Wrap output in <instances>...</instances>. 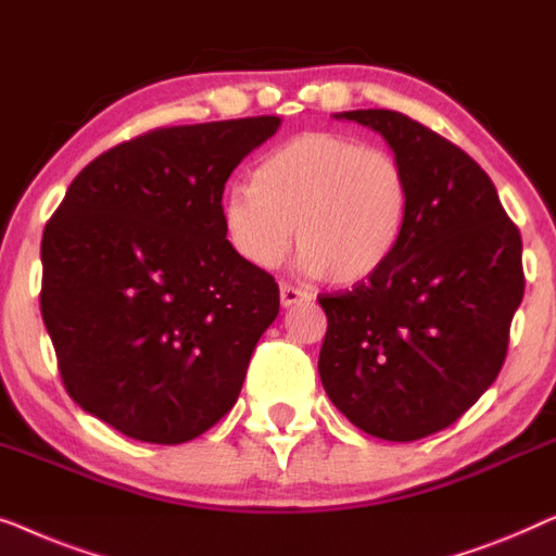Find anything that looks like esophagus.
Wrapping results in <instances>:
<instances>
[{
    "instance_id": "1",
    "label": "esophagus",
    "mask_w": 556,
    "mask_h": 556,
    "mask_svg": "<svg viewBox=\"0 0 556 556\" xmlns=\"http://www.w3.org/2000/svg\"><path fill=\"white\" fill-rule=\"evenodd\" d=\"M304 300H312V294L302 292V289H296L292 285H287V281H281V285H279V302H281V307H292V304L304 302Z\"/></svg>"
}]
</instances>
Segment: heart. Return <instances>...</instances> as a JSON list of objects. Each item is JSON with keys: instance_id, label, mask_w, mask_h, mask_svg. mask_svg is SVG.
<instances>
[{"instance_id": "obj_1", "label": "heart", "mask_w": 556, "mask_h": 556, "mask_svg": "<svg viewBox=\"0 0 556 556\" xmlns=\"http://www.w3.org/2000/svg\"><path fill=\"white\" fill-rule=\"evenodd\" d=\"M408 208L410 181L393 153L309 130L264 155L252 186L224 193L222 226L231 252L256 269L279 267L294 233L304 271L355 285L395 252Z\"/></svg>"}]
</instances>
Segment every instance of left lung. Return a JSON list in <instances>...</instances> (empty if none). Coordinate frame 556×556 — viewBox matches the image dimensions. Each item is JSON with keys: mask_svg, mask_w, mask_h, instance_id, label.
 <instances>
[{"mask_svg": "<svg viewBox=\"0 0 556 556\" xmlns=\"http://www.w3.org/2000/svg\"><path fill=\"white\" fill-rule=\"evenodd\" d=\"M380 132L410 181L390 260L350 289L319 294V378L342 416L408 443L464 416L502 370L523 296L521 233L471 155L395 111H350Z\"/></svg>", "mask_w": 556, "mask_h": 556, "instance_id": "left-lung-1", "label": "left lung"}]
</instances>
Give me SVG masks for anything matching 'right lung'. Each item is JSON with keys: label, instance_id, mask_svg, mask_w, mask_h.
<instances>
[{"label": "right lung", "instance_id": "obj_1", "mask_svg": "<svg viewBox=\"0 0 556 556\" xmlns=\"http://www.w3.org/2000/svg\"><path fill=\"white\" fill-rule=\"evenodd\" d=\"M279 125L148 130L88 163L47 222L40 309L62 382L123 435L186 443L237 403L279 287L231 252L222 197Z\"/></svg>", "mask_w": 556, "mask_h": 556}]
</instances>
